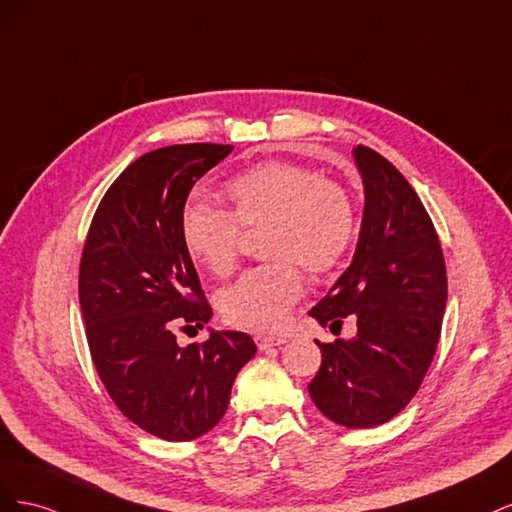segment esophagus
Instances as JSON below:
<instances>
[{
	"mask_svg": "<svg viewBox=\"0 0 512 512\" xmlns=\"http://www.w3.org/2000/svg\"><path fill=\"white\" fill-rule=\"evenodd\" d=\"M254 342L260 350H269V348H275V346H282L286 339L284 337H271V335H256Z\"/></svg>",
	"mask_w": 512,
	"mask_h": 512,
	"instance_id": "34e87169",
	"label": "esophagus"
}]
</instances>
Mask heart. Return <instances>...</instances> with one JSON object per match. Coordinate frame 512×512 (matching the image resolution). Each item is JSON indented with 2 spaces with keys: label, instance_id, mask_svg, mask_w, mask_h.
<instances>
[{
  "label": "heart",
  "instance_id": "obj_1",
  "mask_svg": "<svg viewBox=\"0 0 512 512\" xmlns=\"http://www.w3.org/2000/svg\"><path fill=\"white\" fill-rule=\"evenodd\" d=\"M228 211L190 205L181 220L183 245L213 275L235 271L241 230L265 228L262 252L271 265L247 271L222 290L220 312L232 327L277 331L303 294L305 267L327 275L342 265L356 239V215L342 185L292 162H265L230 179Z\"/></svg>",
  "mask_w": 512,
  "mask_h": 512
}]
</instances>
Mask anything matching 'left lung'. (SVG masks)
Segmentation results:
<instances>
[{
    "mask_svg": "<svg viewBox=\"0 0 512 512\" xmlns=\"http://www.w3.org/2000/svg\"><path fill=\"white\" fill-rule=\"evenodd\" d=\"M354 160L365 185L359 245L309 316L333 333L354 318L356 337L316 339L322 363L307 389L333 423L367 429L404 410L427 374L442 331L446 265L438 232L406 177L365 145L354 149Z\"/></svg>",
    "mask_w": 512,
    "mask_h": 512,
    "instance_id": "obj_1",
    "label": "left lung"
}]
</instances>
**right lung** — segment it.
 Segmentation results:
<instances>
[{
    "instance_id": "add662e5",
    "label": "right lung",
    "mask_w": 512,
    "mask_h": 512,
    "mask_svg": "<svg viewBox=\"0 0 512 512\" xmlns=\"http://www.w3.org/2000/svg\"><path fill=\"white\" fill-rule=\"evenodd\" d=\"M232 145H170L134 160L102 196L79 269L85 335L98 376L134 425L188 442L220 423L252 337L211 331L181 348L175 329H203L211 305L181 237L194 183Z\"/></svg>"
}]
</instances>
